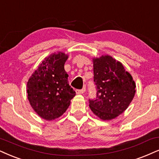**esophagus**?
<instances>
[{"label": "esophagus", "mask_w": 159, "mask_h": 159, "mask_svg": "<svg viewBox=\"0 0 159 159\" xmlns=\"http://www.w3.org/2000/svg\"><path fill=\"white\" fill-rule=\"evenodd\" d=\"M84 92H85V87H84L82 89H76L75 90L76 94H83Z\"/></svg>", "instance_id": "34e87169"}]
</instances>
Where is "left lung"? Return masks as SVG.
I'll use <instances>...</instances> for the list:
<instances>
[{"label": "left lung", "instance_id": "left-lung-1", "mask_svg": "<svg viewBox=\"0 0 159 159\" xmlns=\"http://www.w3.org/2000/svg\"><path fill=\"white\" fill-rule=\"evenodd\" d=\"M95 100L89 108L102 120L115 119L127 109L136 93V84L121 62L111 56L92 58Z\"/></svg>", "mask_w": 159, "mask_h": 159}]
</instances>
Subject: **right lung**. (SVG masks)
Here are the masks:
<instances>
[{"mask_svg": "<svg viewBox=\"0 0 159 159\" xmlns=\"http://www.w3.org/2000/svg\"><path fill=\"white\" fill-rule=\"evenodd\" d=\"M68 55L57 52L45 58L27 83V96L34 111L44 120H53L67 111L75 92L68 84L65 64Z\"/></svg>", "mask_w": 159, "mask_h": 159, "instance_id": "add662e5", "label": "right lung"}]
</instances>
